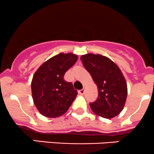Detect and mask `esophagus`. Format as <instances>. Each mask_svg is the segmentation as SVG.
Returning <instances> with one entry per match:
<instances>
[{
	"label": "esophagus",
	"mask_w": 154,
	"mask_h": 154,
	"mask_svg": "<svg viewBox=\"0 0 154 154\" xmlns=\"http://www.w3.org/2000/svg\"><path fill=\"white\" fill-rule=\"evenodd\" d=\"M79 94H83L84 93V89H81V90H79Z\"/></svg>",
	"instance_id": "1"
}]
</instances>
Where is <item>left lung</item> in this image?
Returning <instances> with one entry per match:
<instances>
[{"label":"left lung","instance_id":"8db88e82","mask_svg":"<svg viewBox=\"0 0 154 154\" xmlns=\"http://www.w3.org/2000/svg\"><path fill=\"white\" fill-rule=\"evenodd\" d=\"M81 60L97 86V98L89 104L92 111L105 119L116 116L123 110L127 97V82L121 70L103 55L87 54Z\"/></svg>","mask_w":154,"mask_h":154}]
</instances>
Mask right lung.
I'll use <instances>...</instances> for the list:
<instances>
[{"label":"right lung","instance_id":"obj_1","mask_svg":"<svg viewBox=\"0 0 154 154\" xmlns=\"http://www.w3.org/2000/svg\"><path fill=\"white\" fill-rule=\"evenodd\" d=\"M76 54L60 53L39 67L31 83L32 97L38 110L48 118H56L66 113L78 92L64 75L76 63Z\"/></svg>","mask_w":154,"mask_h":154}]
</instances>
